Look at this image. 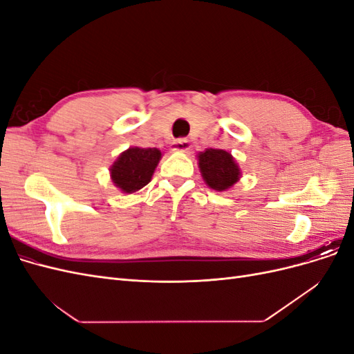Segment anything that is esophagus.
Returning <instances> with one entry per match:
<instances>
[{
	"instance_id": "34e87169",
	"label": "esophagus",
	"mask_w": 354,
	"mask_h": 354,
	"mask_svg": "<svg viewBox=\"0 0 354 354\" xmlns=\"http://www.w3.org/2000/svg\"><path fill=\"white\" fill-rule=\"evenodd\" d=\"M190 149V143L187 138H178L171 143V151L173 152H187Z\"/></svg>"
}]
</instances>
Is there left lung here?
I'll use <instances>...</instances> for the list:
<instances>
[{"label":"left lung","instance_id":"obj_1","mask_svg":"<svg viewBox=\"0 0 354 354\" xmlns=\"http://www.w3.org/2000/svg\"><path fill=\"white\" fill-rule=\"evenodd\" d=\"M198 167L205 185L217 192H226L241 180L242 171L230 152L223 149H205L199 152Z\"/></svg>","mask_w":354,"mask_h":354}]
</instances>
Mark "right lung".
Here are the masks:
<instances>
[{
  "instance_id": "right-lung-1",
  "label": "right lung",
  "mask_w": 354,
  "mask_h": 354,
  "mask_svg": "<svg viewBox=\"0 0 354 354\" xmlns=\"http://www.w3.org/2000/svg\"><path fill=\"white\" fill-rule=\"evenodd\" d=\"M160 158L156 147H128L109 168L112 183L127 195L138 192L152 180Z\"/></svg>"
}]
</instances>
